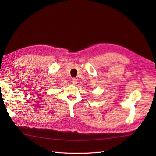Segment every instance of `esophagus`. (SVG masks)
<instances>
[{
	"label": "esophagus",
	"mask_w": 156,
	"mask_h": 156,
	"mask_svg": "<svg viewBox=\"0 0 156 156\" xmlns=\"http://www.w3.org/2000/svg\"><path fill=\"white\" fill-rule=\"evenodd\" d=\"M72 84H73V85H76V84L78 83L77 79H76V78H73L72 80Z\"/></svg>",
	"instance_id": "34e87169"
}]
</instances>
